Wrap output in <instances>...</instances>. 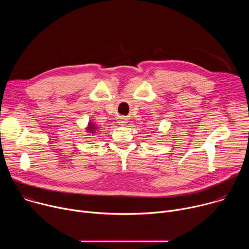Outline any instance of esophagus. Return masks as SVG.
Segmentation results:
<instances>
[{"label":"esophagus","mask_w":249,"mask_h":249,"mask_svg":"<svg viewBox=\"0 0 249 249\" xmlns=\"http://www.w3.org/2000/svg\"><path fill=\"white\" fill-rule=\"evenodd\" d=\"M127 122H126V119L125 118H120V120H119V124L120 125H125Z\"/></svg>","instance_id":"esophagus-1"}]
</instances>
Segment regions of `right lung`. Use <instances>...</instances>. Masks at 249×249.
<instances>
[{"label":"right lung","instance_id":"right-lung-1","mask_svg":"<svg viewBox=\"0 0 249 249\" xmlns=\"http://www.w3.org/2000/svg\"><path fill=\"white\" fill-rule=\"evenodd\" d=\"M95 129H97V128H96V126H94V124H92V123H89V126H88V131H89V132L94 133Z\"/></svg>","mask_w":249,"mask_h":249}]
</instances>
